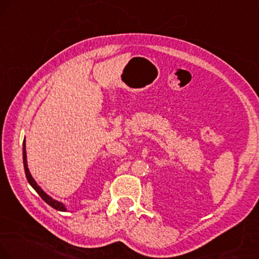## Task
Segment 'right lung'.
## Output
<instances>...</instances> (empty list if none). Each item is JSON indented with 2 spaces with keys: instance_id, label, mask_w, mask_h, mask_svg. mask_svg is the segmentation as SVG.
Masks as SVG:
<instances>
[{
  "instance_id": "right-lung-1",
  "label": "right lung",
  "mask_w": 259,
  "mask_h": 259,
  "mask_svg": "<svg viewBox=\"0 0 259 259\" xmlns=\"http://www.w3.org/2000/svg\"><path fill=\"white\" fill-rule=\"evenodd\" d=\"M22 161H24V169H25V174H26V179L27 181L30 183V185L32 187L34 188V191L39 194L41 199L44 200L47 204H49L50 206L54 207V209L59 210V211H67V207L65 206V204L59 202V200H55L54 198H52L50 196H48V194L44 192L41 188L38 186L36 181H34V179L32 178V175L30 173V170H28V167H27V159H26V144H25V139H24V143H22Z\"/></svg>"
}]
</instances>
